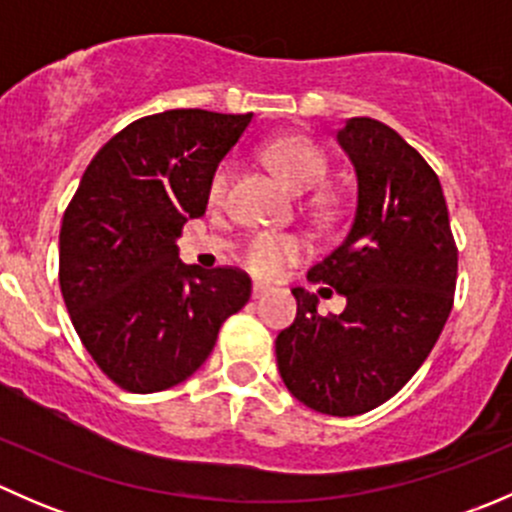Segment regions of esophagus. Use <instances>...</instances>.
I'll return each instance as SVG.
<instances>
[{
  "instance_id": "1",
  "label": "esophagus",
  "mask_w": 512,
  "mask_h": 512,
  "mask_svg": "<svg viewBox=\"0 0 512 512\" xmlns=\"http://www.w3.org/2000/svg\"><path fill=\"white\" fill-rule=\"evenodd\" d=\"M267 292H270V287H267V285H262V282H255V285H252V297H255V299L265 297Z\"/></svg>"
}]
</instances>
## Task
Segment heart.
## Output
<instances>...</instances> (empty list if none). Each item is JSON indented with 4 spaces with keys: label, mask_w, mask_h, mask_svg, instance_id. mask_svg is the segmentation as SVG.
Here are the masks:
<instances>
[{
    "label": "heart",
    "mask_w": 512,
    "mask_h": 512,
    "mask_svg": "<svg viewBox=\"0 0 512 512\" xmlns=\"http://www.w3.org/2000/svg\"><path fill=\"white\" fill-rule=\"evenodd\" d=\"M262 156H265L267 165L285 180L289 188L299 190V193L312 190L327 175V158L322 156V151L312 141H307L302 136L277 138V141L267 143ZM227 185H230V165L223 163L215 170L213 178H210V203H223L227 195ZM317 208L322 213H327L329 205L324 200H319ZM304 252H307V245H304L302 237L260 232V235L247 237V242L240 250V260L252 275L272 280V277H280L285 272V267L302 260Z\"/></svg>",
    "instance_id": "heart-1"
}]
</instances>
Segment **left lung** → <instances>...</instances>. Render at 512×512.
I'll return each instance as SVG.
<instances>
[{
	"instance_id": "obj_1",
	"label": "left lung",
	"mask_w": 512,
	"mask_h": 512,
	"mask_svg": "<svg viewBox=\"0 0 512 512\" xmlns=\"http://www.w3.org/2000/svg\"><path fill=\"white\" fill-rule=\"evenodd\" d=\"M359 180L347 240L307 272L347 297L339 317L292 289L297 317L277 334L289 394L329 416H359L399 394L453 309L458 247L438 175L394 128L349 118L337 131Z\"/></svg>"
}]
</instances>
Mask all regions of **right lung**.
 Listing matches in <instances>:
<instances>
[{
    "instance_id": "obj_1",
    "label": "right lung",
    "mask_w": 512,
    "mask_h": 512,
    "mask_svg": "<svg viewBox=\"0 0 512 512\" xmlns=\"http://www.w3.org/2000/svg\"><path fill=\"white\" fill-rule=\"evenodd\" d=\"M250 121L203 108L138 118L96 153L66 208L61 294L86 352L121 389L188 379L250 302L245 272L183 265L175 245L205 215L210 178Z\"/></svg>"
}]
</instances>
